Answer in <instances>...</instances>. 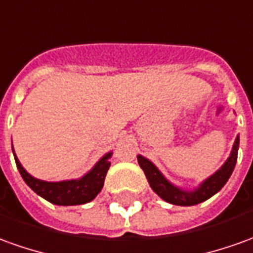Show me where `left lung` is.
<instances>
[{"label": "left lung", "mask_w": 253, "mask_h": 253, "mask_svg": "<svg viewBox=\"0 0 253 253\" xmlns=\"http://www.w3.org/2000/svg\"><path fill=\"white\" fill-rule=\"evenodd\" d=\"M238 144H240V137L236 138L230 157L222 166V169H219L218 172H215L212 176H210L204 183H201V186L197 190L190 192V193L172 186L148 159L139 156V155L137 156V159H138L139 167L144 169L145 175L148 178V182H149L151 188L153 189V192L159 194L164 201L175 204V206H194V204L203 203V201L208 200L210 197H212L213 194L218 193L219 190L225 186L226 182L229 181L231 172L237 163Z\"/></svg>", "instance_id": "left-lung-1"}]
</instances>
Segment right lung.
Returning a JSON list of instances; mask_svg holds the SVG:
<instances>
[{
  "label": "right lung",
  "mask_w": 253,
  "mask_h": 253,
  "mask_svg": "<svg viewBox=\"0 0 253 253\" xmlns=\"http://www.w3.org/2000/svg\"><path fill=\"white\" fill-rule=\"evenodd\" d=\"M15 155V153H13ZM111 153L105 155L101 160L96 164V167L90 171L87 175H84L79 181H63V182H45L35 179L26 169H23L20 162L15 156L16 166L20 172V175L24 179L30 188L35 193L40 194L45 200L50 201L56 206H79L91 201L97 194L101 192L104 186V179L108 172L109 157Z\"/></svg>",
  "instance_id": "obj_1"
}]
</instances>
